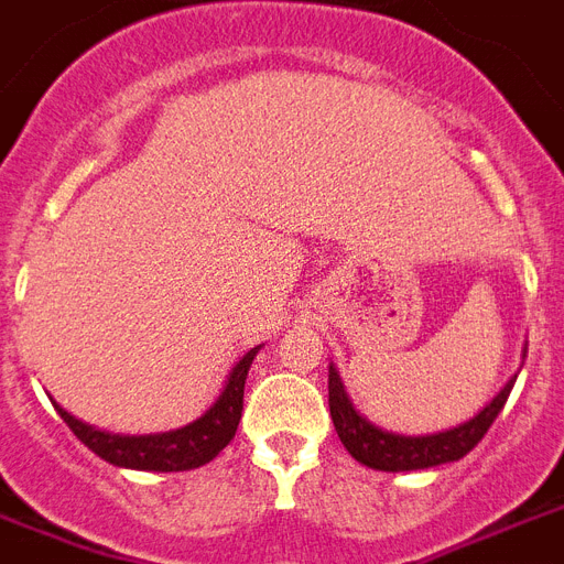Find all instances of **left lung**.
<instances>
[{"label":"left lung","instance_id":"1","mask_svg":"<svg viewBox=\"0 0 564 564\" xmlns=\"http://www.w3.org/2000/svg\"><path fill=\"white\" fill-rule=\"evenodd\" d=\"M512 382L516 379H510L496 400L489 402L480 414H475L469 423L441 434H425V437H402V434L382 432L377 425H370L365 416L356 414L336 368H329V416L336 425L338 441L345 443L347 452L359 464L370 466V469H382V473H411V469L452 464V460L469 455L480 443V437L489 432V425L496 423L498 411L505 409Z\"/></svg>","mask_w":564,"mask_h":564}]
</instances>
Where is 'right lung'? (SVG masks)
I'll return each instance as SVG.
<instances>
[{
    "mask_svg": "<svg viewBox=\"0 0 564 564\" xmlns=\"http://www.w3.org/2000/svg\"><path fill=\"white\" fill-rule=\"evenodd\" d=\"M258 350L260 347H251L249 354L237 361L219 400L199 420H194L185 429H176V432L121 437V434L98 432V429L80 423L59 405H54V409L75 432L77 441L112 466L148 469V473H185V469H196V466L214 460L228 443L235 441L237 423H240L242 414V388H246V377H249V368Z\"/></svg>",
    "mask_w": 564,
    "mask_h": 564,
    "instance_id": "add662e5",
    "label": "right lung"
}]
</instances>
